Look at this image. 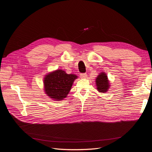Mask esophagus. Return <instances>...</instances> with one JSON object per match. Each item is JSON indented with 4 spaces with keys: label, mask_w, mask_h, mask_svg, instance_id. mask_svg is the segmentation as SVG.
I'll list each match as a JSON object with an SVG mask.
<instances>
[{
    "label": "esophagus",
    "mask_w": 152,
    "mask_h": 152,
    "mask_svg": "<svg viewBox=\"0 0 152 152\" xmlns=\"http://www.w3.org/2000/svg\"><path fill=\"white\" fill-rule=\"evenodd\" d=\"M80 75L82 78H86L87 77V75L86 73H82V74H80Z\"/></svg>",
    "instance_id": "obj_1"
}]
</instances>
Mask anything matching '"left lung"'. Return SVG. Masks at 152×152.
Listing matches in <instances>:
<instances>
[{"instance_id":"left-lung-1","label":"left lung","mask_w":152,"mask_h":152,"mask_svg":"<svg viewBox=\"0 0 152 152\" xmlns=\"http://www.w3.org/2000/svg\"><path fill=\"white\" fill-rule=\"evenodd\" d=\"M95 83L96 88L99 92L105 93L107 92L109 87H110V83L108 80V77L105 72H101L99 75L96 77Z\"/></svg>"}]
</instances>
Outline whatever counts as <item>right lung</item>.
Instances as JSON below:
<instances>
[{"label": "right lung", "instance_id": "right-lung-1", "mask_svg": "<svg viewBox=\"0 0 152 152\" xmlns=\"http://www.w3.org/2000/svg\"><path fill=\"white\" fill-rule=\"evenodd\" d=\"M77 77L75 74H67L62 70L52 72L44 77L45 93L53 100H62L66 98Z\"/></svg>", "mask_w": 152, "mask_h": 152}]
</instances>
